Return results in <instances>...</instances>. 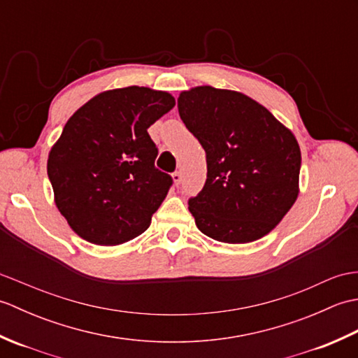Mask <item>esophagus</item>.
Here are the masks:
<instances>
[{"label": "esophagus", "instance_id": "34e87169", "mask_svg": "<svg viewBox=\"0 0 358 358\" xmlns=\"http://www.w3.org/2000/svg\"><path fill=\"white\" fill-rule=\"evenodd\" d=\"M172 180H173V183L178 186L181 183V172H173L172 173Z\"/></svg>", "mask_w": 358, "mask_h": 358}]
</instances>
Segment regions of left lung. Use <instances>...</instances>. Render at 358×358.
<instances>
[{
  "mask_svg": "<svg viewBox=\"0 0 358 358\" xmlns=\"http://www.w3.org/2000/svg\"><path fill=\"white\" fill-rule=\"evenodd\" d=\"M178 113L206 152V183L189 199L196 227L232 245L269 234L299 196L294 134L252 98L212 86L181 92Z\"/></svg>",
  "mask_w": 358,
  "mask_h": 358,
  "instance_id": "8db88e82",
  "label": "left lung"
}]
</instances>
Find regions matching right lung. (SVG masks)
<instances>
[{"label":"right lung","instance_id":"right-lung-1","mask_svg":"<svg viewBox=\"0 0 358 358\" xmlns=\"http://www.w3.org/2000/svg\"><path fill=\"white\" fill-rule=\"evenodd\" d=\"M173 106L163 90L129 86L95 95L67 120L48 175L58 210L81 238L115 246L148 229L172 186L155 167L148 129Z\"/></svg>","mask_w":358,"mask_h":358}]
</instances>
